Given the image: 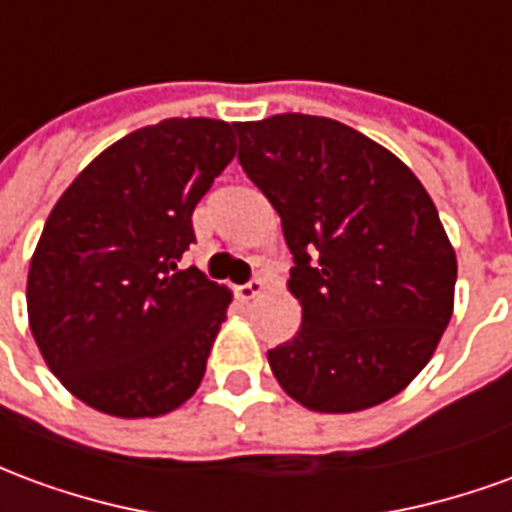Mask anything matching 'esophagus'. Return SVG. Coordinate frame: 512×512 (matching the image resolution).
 I'll list each match as a JSON object with an SVG mask.
<instances>
[{"label":"esophagus","mask_w":512,"mask_h":512,"mask_svg":"<svg viewBox=\"0 0 512 512\" xmlns=\"http://www.w3.org/2000/svg\"><path fill=\"white\" fill-rule=\"evenodd\" d=\"M263 288H266V282H263L260 277H255V279H249L246 285H241V288H238V296H241L244 301H252V299H257L260 293H263Z\"/></svg>","instance_id":"34e87169"}]
</instances>
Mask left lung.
<instances>
[{"label":"left lung","mask_w":512,"mask_h":512,"mask_svg":"<svg viewBox=\"0 0 512 512\" xmlns=\"http://www.w3.org/2000/svg\"><path fill=\"white\" fill-rule=\"evenodd\" d=\"M238 161L282 219L301 329L268 351L279 386L321 414L403 392L455 301V249L417 175L329 117L235 123Z\"/></svg>","instance_id":"8db88e82"}]
</instances>
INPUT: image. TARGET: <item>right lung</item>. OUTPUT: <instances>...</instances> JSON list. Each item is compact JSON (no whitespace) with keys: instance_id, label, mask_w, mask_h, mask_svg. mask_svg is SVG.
I'll list each match as a JSON object with an SVG mask.
<instances>
[{"instance_id":"1","label":"right lung","mask_w":512,"mask_h":512,"mask_svg":"<svg viewBox=\"0 0 512 512\" xmlns=\"http://www.w3.org/2000/svg\"><path fill=\"white\" fill-rule=\"evenodd\" d=\"M233 128L208 117L139 128L51 208L29 263V329L87 406L161 417L197 392L233 293L180 257L197 202L233 161Z\"/></svg>"}]
</instances>
